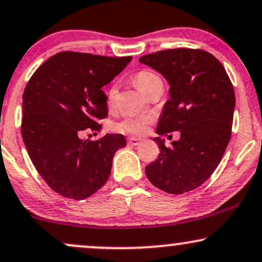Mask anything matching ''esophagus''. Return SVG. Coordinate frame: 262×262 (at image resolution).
<instances>
[{
	"label": "esophagus",
	"instance_id": "34e87169",
	"mask_svg": "<svg viewBox=\"0 0 262 262\" xmlns=\"http://www.w3.org/2000/svg\"><path fill=\"white\" fill-rule=\"evenodd\" d=\"M140 143H141L140 138H129L128 139V144L132 145V146H137V145H139Z\"/></svg>",
	"mask_w": 262,
	"mask_h": 262
}]
</instances>
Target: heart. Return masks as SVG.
<instances>
[{"mask_svg": "<svg viewBox=\"0 0 262 262\" xmlns=\"http://www.w3.org/2000/svg\"><path fill=\"white\" fill-rule=\"evenodd\" d=\"M134 83L139 88L141 93H144L146 95L154 85L161 83V78L156 73H154V72L144 69V71L138 72L134 75ZM116 94H117V88L113 84L108 89V91H107V103L110 106L115 102ZM152 119L154 117L151 115H138L132 116V117H125L115 125V129L117 132H121V133L140 135L146 132L147 125L152 122Z\"/></svg>", "mask_w": 262, "mask_h": 262, "instance_id": "b5f03b06", "label": "heart"}]
</instances>
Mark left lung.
<instances>
[{"label": "left lung", "mask_w": 262, "mask_h": 262, "mask_svg": "<svg viewBox=\"0 0 262 262\" xmlns=\"http://www.w3.org/2000/svg\"><path fill=\"white\" fill-rule=\"evenodd\" d=\"M139 61L169 84L171 99L163 106L156 133H181L172 147L161 138L154 139L160 155L145 173L166 193H187L207 181L221 162L231 139L234 89L222 63L204 50H163Z\"/></svg>", "instance_id": "obj_1"}]
</instances>
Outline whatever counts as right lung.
Returning <instances> with one entry per match:
<instances>
[{"label": "right lung", "mask_w": 262, "mask_h": 262, "mask_svg": "<svg viewBox=\"0 0 262 262\" xmlns=\"http://www.w3.org/2000/svg\"><path fill=\"white\" fill-rule=\"evenodd\" d=\"M132 61L73 51L58 52L31 75L23 94L21 137L36 171L53 191L83 200L110 177L122 134L95 141L80 139L84 130L101 129L107 117L102 86Z\"/></svg>", "instance_id": "add662e5"}]
</instances>
